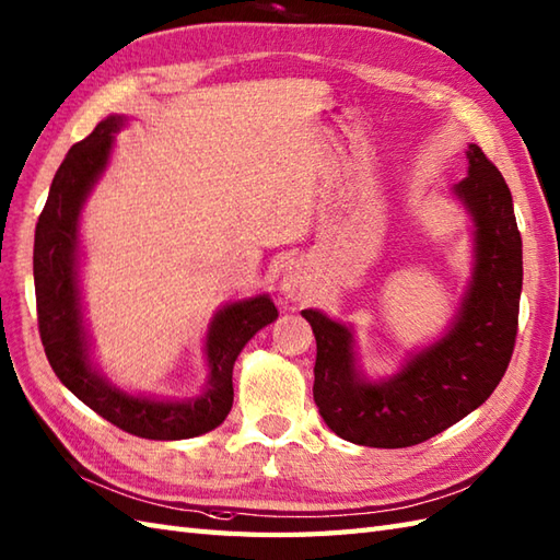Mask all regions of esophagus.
<instances>
[{"mask_svg":"<svg viewBox=\"0 0 560 560\" xmlns=\"http://www.w3.org/2000/svg\"><path fill=\"white\" fill-rule=\"evenodd\" d=\"M281 291L289 301H303L312 293V281L307 277V271L301 265H293L283 271L281 279Z\"/></svg>","mask_w":560,"mask_h":560,"instance_id":"obj_1","label":"esophagus"}]
</instances>
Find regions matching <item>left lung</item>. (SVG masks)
Returning a JSON list of instances; mask_svg holds the SVG:
<instances>
[{
	"mask_svg": "<svg viewBox=\"0 0 560 560\" xmlns=\"http://www.w3.org/2000/svg\"><path fill=\"white\" fill-rule=\"evenodd\" d=\"M472 219V275L441 339L408 353L398 372L360 370L353 327L303 310L317 339L315 402L334 434L358 446L406 448L477 410L509 368L523 291V238L511 190L477 145L451 188Z\"/></svg>",
	"mask_w": 560,
	"mask_h": 560,
	"instance_id": "8db88e82",
	"label": "left lung"
}]
</instances>
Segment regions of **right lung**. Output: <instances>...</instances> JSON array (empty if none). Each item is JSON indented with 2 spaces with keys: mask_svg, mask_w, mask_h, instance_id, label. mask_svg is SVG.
<instances>
[{
  "mask_svg": "<svg viewBox=\"0 0 560 560\" xmlns=\"http://www.w3.org/2000/svg\"><path fill=\"white\" fill-rule=\"evenodd\" d=\"M126 121L124 114L102 119L93 133L69 150L51 180L33 248L37 324L45 355L59 382L100 418L142 439H192L226 420L233 406L231 376L236 358L279 312L267 293L226 303L214 312L205 336L207 384L200 396L174 400L131 394L93 365L81 301V212L107 172L114 133Z\"/></svg>",
  "mask_w": 560,
  "mask_h": 560,
  "instance_id": "add662e5",
  "label": "right lung"
}]
</instances>
